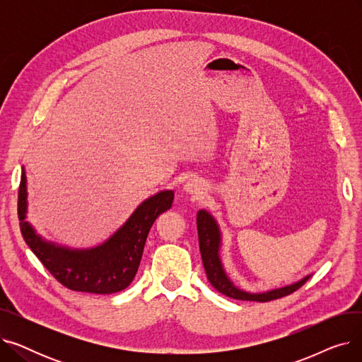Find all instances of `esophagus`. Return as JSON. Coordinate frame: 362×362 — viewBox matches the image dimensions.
Wrapping results in <instances>:
<instances>
[{
    "label": "esophagus",
    "instance_id": "1",
    "mask_svg": "<svg viewBox=\"0 0 362 362\" xmlns=\"http://www.w3.org/2000/svg\"><path fill=\"white\" fill-rule=\"evenodd\" d=\"M185 191L194 197H201L205 191V186L199 179H189L185 183Z\"/></svg>",
    "mask_w": 362,
    "mask_h": 362
}]
</instances>
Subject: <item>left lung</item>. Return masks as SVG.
<instances>
[{
	"instance_id": "1",
	"label": "left lung",
	"mask_w": 362,
	"mask_h": 362,
	"mask_svg": "<svg viewBox=\"0 0 362 362\" xmlns=\"http://www.w3.org/2000/svg\"><path fill=\"white\" fill-rule=\"evenodd\" d=\"M197 227H198V239H199V251L204 262V269L208 280L213 286L223 295L232 299L240 300H257V302H269L273 299H279L298 291L303 283L311 276L300 279L299 281L289 284V286L273 289L269 292L251 293L239 289L235 283L227 276L223 262L220 258V246H221V233L218 224L214 217L206 210H199L197 214Z\"/></svg>"
}]
</instances>
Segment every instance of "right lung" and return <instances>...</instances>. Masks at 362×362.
<instances>
[{
  "label": "right lung",
  "mask_w": 362,
  "mask_h": 362,
  "mask_svg": "<svg viewBox=\"0 0 362 362\" xmlns=\"http://www.w3.org/2000/svg\"><path fill=\"white\" fill-rule=\"evenodd\" d=\"M26 198L23 168L17 202L21 232L44 267L70 291L108 295L126 289L135 279L151 226L161 213L170 210L175 192L161 191L145 199L116 233L89 250H71L42 239L26 221Z\"/></svg>",
  "instance_id": "right-lung-1"
}]
</instances>
